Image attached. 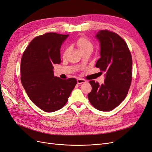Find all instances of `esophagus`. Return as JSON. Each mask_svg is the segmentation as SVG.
Wrapping results in <instances>:
<instances>
[{"label":"esophagus","mask_w":152,"mask_h":152,"mask_svg":"<svg viewBox=\"0 0 152 152\" xmlns=\"http://www.w3.org/2000/svg\"><path fill=\"white\" fill-rule=\"evenodd\" d=\"M77 82L78 84H80L84 83V82H86V80H84V79H78L77 80Z\"/></svg>","instance_id":"obj_1"}]
</instances>
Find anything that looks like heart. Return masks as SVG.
<instances>
[{
	"label": "heart",
	"mask_w": 152,
	"mask_h": 152,
	"mask_svg": "<svg viewBox=\"0 0 152 152\" xmlns=\"http://www.w3.org/2000/svg\"><path fill=\"white\" fill-rule=\"evenodd\" d=\"M77 46L80 50L81 53L87 51V50H91L93 51V44L91 41L85 37H82L76 41ZM68 52V49H66L65 52H64V55H65Z\"/></svg>",
	"instance_id": "obj_1"
}]
</instances>
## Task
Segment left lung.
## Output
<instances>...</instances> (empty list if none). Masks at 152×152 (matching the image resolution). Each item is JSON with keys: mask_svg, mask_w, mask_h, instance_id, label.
<instances>
[{"mask_svg": "<svg viewBox=\"0 0 152 152\" xmlns=\"http://www.w3.org/2000/svg\"><path fill=\"white\" fill-rule=\"evenodd\" d=\"M100 44L101 58L96 67L105 73L104 83L89 81L91 104L100 111H111L126 98L132 80V61L126 42L118 34L100 30L96 35Z\"/></svg>", "mask_w": 152, "mask_h": 152, "instance_id": "1", "label": "left lung"}]
</instances>
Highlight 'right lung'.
Instances as JSON below:
<instances>
[{
    "label": "right lung",
    "mask_w": 152,
    "mask_h": 152,
    "mask_svg": "<svg viewBox=\"0 0 152 152\" xmlns=\"http://www.w3.org/2000/svg\"><path fill=\"white\" fill-rule=\"evenodd\" d=\"M68 37L53 32L37 36L23 54L21 84L31 102L44 112L63 108L77 84L75 78L62 80L54 75L53 65L61 63V46Z\"/></svg>",
    "instance_id": "obj_1"
}]
</instances>
